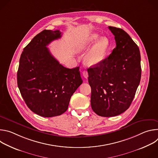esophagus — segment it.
Returning <instances> with one entry per match:
<instances>
[{
  "label": "esophagus",
  "instance_id": "34e87169",
  "mask_svg": "<svg viewBox=\"0 0 158 158\" xmlns=\"http://www.w3.org/2000/svg\"><path fill=\"white\" fill-rule=\"evenodd\" d=\"M82 75H83V76H84L85 79H87V78L88 77V73H87V71H84L82 72Z\"/></svg>",
  "mask_w": 158,
  "mask_h": 158
}]
</instances>
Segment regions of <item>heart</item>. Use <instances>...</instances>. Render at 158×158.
<instances>
[{"instance_id": "b5f03b06", "label": "heart", "mask_w": 158, "mask_h": 158, "mask_svg": "<svg viewBox=\"0 0 158 158\" xmlns=\"http://www.w3.org/2000/svg\"><path fill=\"white\" fill-rule=\"evenodd\" d=\"M99 35L94 33L90 35L85 40L79 44L77 47V51L85 52L89 49L92 45L99 39ZM110 48V42L107 37H101L94 46L89 51L85 56V63L89 65H95L102 62L107 56Z\"/></svg>"}]
</instances>
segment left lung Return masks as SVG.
<instances>
[{
    "mask_svg": "<svg viewBox=\"0 0 158 158\" xmlns=\"http://www.w3.org/2000/svg\"><path fill=\"white\" fill-rule=\"evenodd\" d=\"M116 46L102 62L89 67L91 104L96 114L112 117L130 106L141 76L139 49L124 30L109 27Z\"/></svg>",
    "mask_w": 158,
    "mask_h": 158,
    "instance_id": "1",
    "label": "left lung"
}]
</instances>
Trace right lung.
<instances>
[{"instance_id":"obj_1","label":"right lung","mask_w":158,"mask_h":158,"mask_svg":"<svg viewBox=\"0 0 158 158\" xmlns=\"http://www.w3.org/2000/svg\"><path fill=\"white\" fill-rule=\"evenodd\" d=\"M61 37L59 31L44 30L24 49L19 60L17 85L28 107L45 118L61 115L82 83L79 67L69 69L51 54L47 46Z\"/></svg>"}]
</instances>
